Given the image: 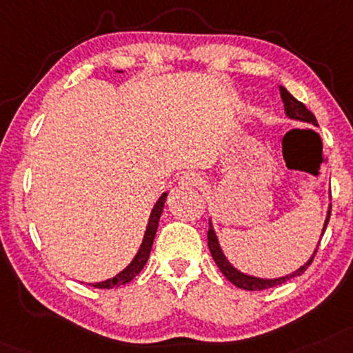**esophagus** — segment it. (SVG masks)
I'll list each match as a JSON object with an SVG mask.
<instances>
[{
  "label": "esophagus",
  "instance_id": "34e87169",
  "mask_svg": "<svg viewBox=\"0 0 353 353\" xmlns=\"http://www.w3.org/2000/svg\"><path fill=\"white\" fill-rule=\"evenodd\" d=\"M203 184L201 174L197 172H185L181 176L179 185L184 189H199Z\"/></svg>",
  "mask_w": 353,
  "mask_h": 353
}]
</instances>
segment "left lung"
I'll return each mask as SVG.
<instances>
[{
  "instance_id": "left-lung-1",
  "label": "left lung",
  "mask_w": 353,
  "mask_h": 353,
  "mask_svg": "<svg viewBox=\"0 0 353 353\" xmlns=\"http://www.w3.org/2000/svg\"><path fill=\"white\" fill-rule=\"evenodd\" d=\"M279 92H281V99H283V103H284V110H286V114L290 118H294V120H299V121H305V123H312V125L317 126V120L316 117L309 112L307 108L304 107V103H301L299 100H296L294 97L291 95L290 92L286 90L284 87H279ZM329 219H330V210L329 214H327V219H325V223H324V230H322V235H324L325 228H327V223H329ZM207 240H209V250L212 253V258H214V261L217 263V266L222 271L225 278L228 279V281L235 284V286L241 288V290H246V291H263V290H268V288H274L278 286V284H283L286 281H290L291 278H296V276L303 274L305 270H307V266L311 265L314 256H316L317 253V246L316 252L311 256V260L305 263L304 266H301L298 271H294V273L288 274V276H283V278H276V279H261V278H253V276H248V274H243L240 273L239 270H235L230 263L227 261V258L223 256L222 250H220V245L217 241V236H215V232L214 228H212V225L209 227V232H207Z\"/></svg>"
}]
</instances>
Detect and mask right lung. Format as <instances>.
<instances>
[{
  "label": "right lung",
  "mask_w": 353,
  "mask_h": 353,
  "mask_svg": "<svg viewBox=\"0 0 353 353\" xmlns=\"http://www.w3.org/2000/svg\"><path fill=\"white\" fill-rule=\"evenodd\" d=\"M165 197H168V194L161 195L159 201L156 202L154 209H152V212H151V217H150V222H148L146 233H144V240L141 243V248H139V252L134 256V260L131 261L130 265L121 271V273L113 276L112 279H107V281H101V283H95V284H92V286L100 288V290H112V288H117V286H121V284L130 283L131 279H133L134 276L143 270V266L146 265L148 258H150L151 246H152V241H154L156 230H158L159 217H161V214H163Z\"/></svg>",
  "instance_id": "add662e5"
}]
</instances>
